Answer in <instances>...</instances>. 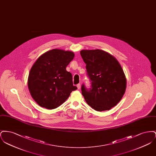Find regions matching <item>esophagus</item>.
Wrapping results in <instances>:
<instances>
[{
    "label": "esophagus",
    "mask_w": 156,
    "mask_h": 156,
    "mask_svg": "<svg viewBox=\"0 0 156 156\" xmlns=\"http://www.w3.org/2000/svg\"><path fill=\"white\" fill-rule=\"evenodd\" d=\"M76 87H77V88H78V89H80L81 88V84L80 83H78V84H77V85H76Z\"/></svg>",
    "instance_id": "34e87169"
}]
</instances>
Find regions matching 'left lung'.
Wrapping results in <instances>:
<instances>
[{
	"mask_svg": "<svg viewBox=\"0 0 156 156\" xmlns=\"http://www.w3.org/2000/svg\"><path fill=\"white\" fill-rule=\"evenodd\" d=\"M80 54L92 82L89 90L84 85L82 86L85 101L97 111L110 110L119 103L126 91V78L122 68L115 57L102 50H82Z\"/></svg>",
	"mask_w": 156,
	"mask_h": 156,
	"instance_id": "1",
	"label": "left lung"
}]
</instances>
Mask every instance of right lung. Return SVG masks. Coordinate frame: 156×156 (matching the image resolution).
I'll return each mask as SVG.
<instances>
[{
    "mask_svg": "<svg viewBox=\"0 0 156 156\" xmlns=\"http://www.w3.org/2000/svg\"><path fill=\"white\" fill-rule=\"evenodd\" d=\"M74 53L52 49L41 55L30 69L28 87L31 96L42 108L53 109L63 104L73 90V76L66 67Z\"/></svg>",
    "mask_w": 156,
    "mask_h": 156,
    "instance_id": "right-lung-1",
    "label": "right lung"
}]
</instances>
